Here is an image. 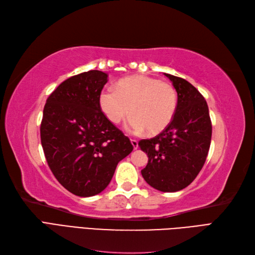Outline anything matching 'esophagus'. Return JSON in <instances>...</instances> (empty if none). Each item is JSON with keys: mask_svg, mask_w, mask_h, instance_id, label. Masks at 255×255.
<instances>
[{"mask_svg": "<svg viewBox=\"0 0 255 255\" xmlns=\"http://www.w3.org/2000/svg\"><path fill=\"white\" fill-rule=\"evenodd\" d=\"M130 143H132L134 150H136L138 148V141L136 139H130Z\"/></svg>", "mask_w": 255, "mask_h": 255, "instance_id": "34e87169", "label": "esophagus"}]
</instances>
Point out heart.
Wrapping results in <instances>:
<instances>
[{
  "mask_svg": "<svg viewBox=\"0 0 255 255\" xmlns=\"http://www.w3.org/2000/svg\"><path fill=\"white\" fill-rule=\"evenodd\" d=\"M99 102L106 118L114 125L125 120L130 111L128 128L132 132L146 129L149 134H158L174 117L177 94L171 83L136 75L119 81L117 90H102Z\"/></svg>",
  "mask_w": 255,
  "mask_h": 255,
  "instance_id": "1",
  "label": "heart"
}]
</instances>
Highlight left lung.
Masks as SVG:
<instances>
[{
	"instance_id": "8db88e82",
	"label": "left lung",
	"mask_w": 255,
	"mask_h": 255,
	"mask_svg": "<svg viewBox=\"0 0 255 255\" xmlns=\"http://www.w3.org/2000/svg\"><path fill=\"white\" fill-rule=\"evenodd\" d=\"M177 92V107L170 125L151 139L138 142L149 157L141 170L150 186L179 191L196 179L210 150L212 122L208 106L196 87L182 78L165 73Z\"/></svg>"
}]
</instances>
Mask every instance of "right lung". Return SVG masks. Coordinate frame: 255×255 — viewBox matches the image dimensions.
<instances>
[{
	"instance_id": "1",
	"label": "right lung",
	"mask_w": 255,
	"mask_h": 255,
	"mask_svg": "<svg viewBox=\"0 0 255 255\" xmlns=\"http://www.w3.org/2000/svg\"><path fill=\"white\" fill-rule=\"evenodd\" d=\"M107 76L99 70L71 76L52 92L43 109L44 156L57 181L79 197L103 191L119 161L133 151L100 107Z\"/></svg>"
}]
</instances>
